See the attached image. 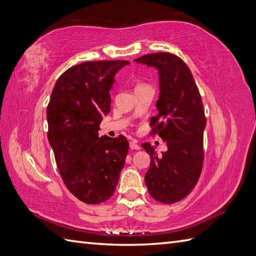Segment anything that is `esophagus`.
<instances>
[{"label":"esophagus","mask_w":256,"mask_h":256,"mask_svg":"<svg viewBox=\"0 0 256 256\" xmlns=\"http://www.w3.org/2000/svg\"><path fill=\"white\" fill-rule=\"evenodd\" d=\"M130 150H140V146L138 144V140H133L132 142H130Z\"/></svg>","instance_id":"esophagus-1"}]
</instances>
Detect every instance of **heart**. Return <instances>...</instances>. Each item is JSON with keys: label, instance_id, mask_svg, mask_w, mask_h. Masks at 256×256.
<instances>
[{"label": "heart", "instance_id": "1", "mask_svg": "<svg viewBox=\"0 0 256 256\" xmlns=\"http://www.w3.org/2000/svg\"><path fill=\"white\" fill-rule=\"evenodd\" d=\"M138 86H142V85H138Z\"/></svg>", "mask_w": 256, "mask_h": 256}]
</instances>
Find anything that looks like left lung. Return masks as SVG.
I'll list each match as a JSON object with an SVG mask.
<instances>
[{
  "label": "left lung",
  "instance_id": "8db88e82",
  "mask_svg": "<svg viewBox=\"0 0 256 256\" xmlns=\"http://www.w3.org/2000/svg\"><path fill=\"white\" fill-rule=\"evenodd\" d=\"M134 61L158 70V114L150 118V126L168 147L158 155L150 144L142 145L150 156L145 183L152 198L174 204L191 193L203 167V102L191 70L179 56L158 52Z\"/></svg>",
  "mask_w": 256,
  "mask_h": 256
}]
</instances>
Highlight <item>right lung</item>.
<instances>
[{
    "mask_svg": "<svg viewBox=\"0 0 256 256\" xmlns=\"http://www.w3.org/2000/svg\"><path fill=\"white\" fill-rule=\"evenodd\" d=\"M128 61L84 62L58 77L46 108L48 140L65 186L86 204L114 193L126 164L128 142L120 135L99 138V124L110 112L116 74Z\"/></svg>",
    "mask_w": 256,
    "mask_h": 256,
    "instance_id": "1",
    "label": "right lung"
}]
</instances>
